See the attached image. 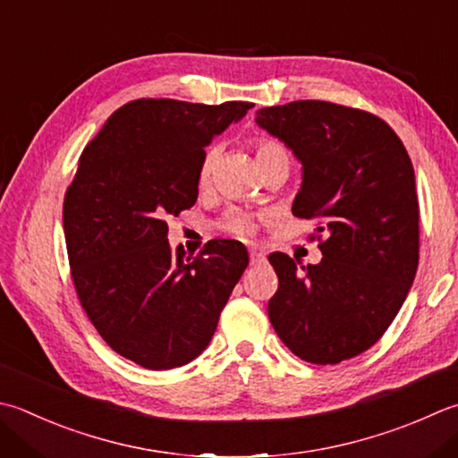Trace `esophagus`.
Wrapping results in <instances>:
<instances>
[{
	"instance_id": "esophagus-1",
	"label": "esophagus",
	"mask_w": 458,
	"mask_h": 458,
	"mask_svg": "<svg viewBox=\"0 0 458 458\" xmlns=\"http://www.w3.org/2000/svg\"><path fill=\"white\" fill-rule=\"evenodd\" d=\"M264 262H266V256H264V254L250 252V264H252V266H259V264H264Z\"/></svg>"
}]
</instances>
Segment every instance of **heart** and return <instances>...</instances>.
I'll list each match as a JSON object with an SVG mask.
<instances>
[{"label":"heart","instance_id":"heart-1","mask_svg":"<svg viewBox=\"0 0 458 458\" xmlns=\"http://www.w3.org/2000/svg\"><path fill=\"white\" fill-rule=\"evenodd\" d=\"M254 150H256V158L259 163V168L262 166H270V165H288L290 166V155L285 147L280 140H276L272 137H256L254 139ZM216 158H218V147L210 145L206 147L200 163H199V186L204 188L208 186L212 181V173L214 166H216ZM256 220L254 216H250L246 212H230L226 218L222 220V228L230 232L234 236H252L256 232Z\"/></svg>","mask_w":458,"mask_h":458}]
</instances>
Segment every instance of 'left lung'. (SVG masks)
<instances>
[{
    "label": "left lung",
    "instance_id": "left-lung-1",
    "mask_svg": "<svg viewBox=\"0 0 458 458\" xmlns=\"http://www.w3.org/2000/svg\"><path fill=\"white\" fill-rule=\"evenodd\" d=\"M303 165L293 216L313 220L324 258L301 266L270 254L276 334L300 360L335 365L367 352L395 319L419 266L415 170L397 132L377 114L329 101L256 111ZM327 232V236L320 234Z\"/></svg>",
    "mask_w": 458,
    "mask_h": 458
}]
</instances>
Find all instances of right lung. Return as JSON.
<instances>
[{"instance_id":"add662e5","label":"right lung","mask_w":458,"mask_h":458,"mask_svg":"<svg viewBox=\"0 0 458 458\" xmlns=\"http://www.w3.org/2000/svg\"><path fill=\"white\" fill-rule=\"evenodd\" d=\"M248 109L137 98L79 157L63 200L71 280L105 344L145 369H174L204 352L248 266L236 240H210L199 256L166 240V220L199 196L204 148Z\"/></svg>"}]
</instances>
